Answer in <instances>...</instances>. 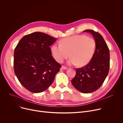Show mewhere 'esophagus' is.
<instances>
[{
  "mask_svg": "<svg viewBox=\"0 0 123 123\" xmlns=\"http://www.w3.org/2000/svg\"><path fill=\"white\" fill-rule=\"evenodd\" d=\"M67 69V67H65V66H62L61 67L60 70H66Z\"/></svg>",
  "mask_w": 123,
  "mask_h": 123,
  "instance_id": "obj_1",
  "label": "esophagus"
}]
</instances>
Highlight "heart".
I'll return each instance as SVG.
<instances>
[{
    "mask_svg": "<svg viewBox=\"0 0 123 123\" xmlns=\"http://www.w3.org/2000/svg\"><path fill=\"white\" fill-rule=\"evenodd\" d=\"M96 46L95 40L93 38L76 35L62 39L60 44L53 45L51 52L58 63H62L70 56L68 64L82 67L86 65L92 59Z\"/></svg>",
    "mask_w": 123,
    "mask_h": 123,
    "instance_id": "b5f03b06",
    "label": "heart"
}]
</instances>
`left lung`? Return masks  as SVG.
<instances>
[{
  "mask_svg": "<svg viewBox=\"0 0 123 123\" xmlns=\"http://www.w3.org/2000/svg\"><path fill=\"white\" fill-rule=\"evenodd\" d=\"M91 33L96 46L90 62L81 68L76 69V75L71 80L73 86L81 93H90L98 90L104 83L110 68V51L104 38L98 32L85 30Z\"/></svg>",
  "mask_w": 123,
  "mask_h": 123,
  "instance_id": "left-lung-1",
  "label": "left lung"
}]
</instances>
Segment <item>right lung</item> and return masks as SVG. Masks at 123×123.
<instances>
[{
  "label": "right lung",
  "instance_id": "right-lung-1",
  "mask_svg": "<svg viewBox=\"0 0 123 123\" xmlns=\"http://www.w3.org/2000/svg\"><path fill=\"white\" fill-rule=\"evenodd\" d=\"M56 39L34 32L23 37L14 50V72L21 85L35 93L46 90L61 67L52 56L50 46Z\"/></svg>",
  "mask_w": 123,
  "mask_h": 123
}]
</instances>
